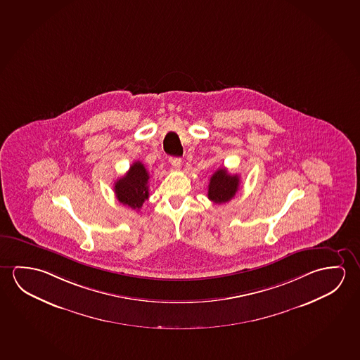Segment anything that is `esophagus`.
Here are the masks:
<instances>
[{"label":"esophagus","instance_id":"esophagus-1","mask_svg":"<svg viewBox=\"0 0 360 360\" xmlns=\"http://www.w3.org/2000/svg\"><path fill=\"white\" fill-rule=\"evenodd\" d=\"M169 162H170L174 167H176V169H179V167L181 166V159H180V158H174V156H172V158L169 159Z\"/></svg>","mask_w":360,"mask_h":360}]
</instances>
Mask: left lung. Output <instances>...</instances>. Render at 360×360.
I'll use <instances>...</instances> for the list:
<instances>
[{
  "label": "left lung",
  "mask_w": 360,
  "mask_h": 360,
  "mask_svg": "<svg viewBox=\"0 0 360 360\" xmlns=\"http://www.w3.org/2000/svg\"><path fill=\"white\" fill-rule=\"evenodd\" d=\"M239 185V175H230L225 167H220L210 177L207 198L219 205L228 202L234 198Z\"/></svg>",
  "instance_id": "obj_1"
}]
</instances>
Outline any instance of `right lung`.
Instances as JSON below:
<instances>
[{
	"mask_svg": "<svg viewBox=\"0 0 360 360\" xmlns=\"http://www.w3.org/2000/svg\"><path fill=\"white\" fill-rule=\"evenodd\" d=\"M148 180L150 174L143 162L135 161L129 172L115 183L116 198L122 205H127L132 210L139 212L145 200L148 199Z\"/></svg>",
	"mask_w": 360,
	"mask_h": 360,
	"instance_id": "add662e5",
	"label": "right lung"
}]
</instances>
